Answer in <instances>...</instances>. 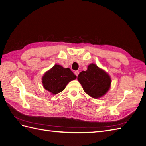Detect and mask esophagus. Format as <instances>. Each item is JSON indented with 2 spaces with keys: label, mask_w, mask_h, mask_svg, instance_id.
Masks as SVG:
<instances>
[{
  "label": "esophagus",
  "mask_w": 146,
  "mask_h": 146,
  "mask_svg": "<svg viewBox=\"0 0 146 146\" xmlns=\"http://www.w3.org/2000/svg\"><path fill=\"white\" fill-rule=\"evenodd\" d=\"M74 74H76V76L77 77L78 76V74H79V72L78 71V70H76V71L74 72Z\"/></svg>",
  "instance_id": "1"
}]
</instances>
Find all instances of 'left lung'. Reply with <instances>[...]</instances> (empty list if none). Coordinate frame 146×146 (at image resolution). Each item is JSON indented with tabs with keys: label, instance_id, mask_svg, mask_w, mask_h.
Listing matches in <instances>:
<instances>
[{
	"label": "left lung",
	"instance_id": "8db88e82",
	"mask_svg": "<svg viewBox=\"0 0 146 146\" xmlns=\"http://www.w3.org/2000/svg\"><path fill=\"white\" fill-rule=\"evenodd\" d=\"M77 79L86 94L98 99L106 94L111 85V78L104 70L91 64L86 71H82Z\"/></svg>",
	"mask_w": 146,
	"mask_h": 146
}]
</instances>
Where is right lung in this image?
I'll use <instances>...</instances> for the list:
<instances>
[{"label":"right lung","instance_id":"1","mask_svg":"<svg viewBox=\"0 0 146 146\" xmlns=\"http://www.w3.org/2000/svg\"><path fill=\"white\" fill-rule=\"evenodd\" d=\"M77 78L69 68H64L55 64L42 77V84L45 89L53 94H56L64 90L68 83Z\"/></svg>","mask_w":146,"mask_h":146}]
</instances>
